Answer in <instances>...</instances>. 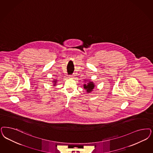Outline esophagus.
<instances>
[{"label":"esophagus","mask_w":153,"mask_h":153,"mask_svg":"<svg viewBox=\"0 0 153 153\" xmlns=\"http://www.w3.org/2000/svg\"><path fill=\"white\" fill-rule=\"evenodd\" d=\"M69 78H71V79H74V75H71V76H69Z\"/></svg>","instance_id":"34e87169"}]
</instances>
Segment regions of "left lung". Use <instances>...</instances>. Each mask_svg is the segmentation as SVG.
<instances>
[{
  "label": "left lung",
  "mask_w": 153,
  "mask_h": 153,
  "mask_svg": "<svg viewBox=\"0 0 153 153\" xmlns=\"http://www.w3.org/2000/svg\"><path fill=\"white\" fill-rule=\"evenodd\" d=\"M85 81H86V80ZM94 87H95V85L92 81H89L88 82L87 84H84V88L86 90L88 93L91 92L94 89Z\"/></svg>",
  "instance_id": "obj_1"
}]
</instances>
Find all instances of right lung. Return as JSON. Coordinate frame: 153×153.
<instances>
[{"instance_id":"obj_1","label":"right lung","mask_w":153,"mask_h":153,"mask_svg":"<svg viewBox=\"0 0 153 153\" xmlns=\"http://www.w3.org/2000/svg\"><path fill=\"white\" fill-rule=\"evenodd\" d=\"M56 82H57V80H56V79L53 81V86H55V85H56Z\"/></svg>"}]
</instances>
